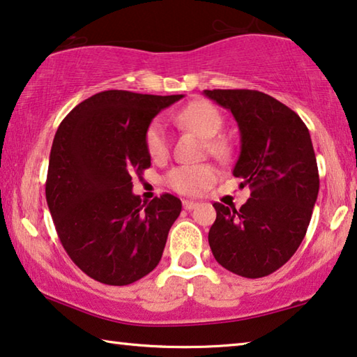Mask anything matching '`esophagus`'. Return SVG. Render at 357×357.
Returning <instances> with one entry per match:
<instances>
[{
	"label": "esophagus",
	"mask_w": 357,
	"mask_h": 357,
	"mask_svg": "<svg viewBox=\"0 0 357 357\" xmlns=\"http://www.w3.org/2000/svg\"><path fill=\"white\" fill-rule=\"evenodd\" d=\"M197 205H199V204H197V202H194V200H183V206H184L185 210H189V211L194 210Z\"/></svg>",
	"instance_id": "esophagus-1"
}]
</instances>
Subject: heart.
I'll return each mask as SVG.
<instances>
[{"label":"heart","instance_id":"1","mask_svg":"<svg viewBox=\"0 0 357 357\" xmlns=\"http://www.w3.org/2000/svg\"><path fill=\"white\" fill-rule=\"evenodd\" d=\"M181 126L197 132V135L205 137L208 151L221 155L225 153V146L220 141L211 139L215 137L222 128V116L215 105L206 102V100H195L179 112L174 116ZM146 151L153 160H162L167 157L169 149L168 131L160 120H153L149 125L146 136ZM216 181V169L210 165H179L168 172L165 183L168 188L176 190L184 195H199L205 192L206 189Z\"/></svg>","mask_w":357,"mask_h":357}]
</instances>
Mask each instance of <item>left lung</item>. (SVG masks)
<instances>
[{
    "label": "left lung",
    "mask_w": 357,
    "mask_h": 357,
    "mask_svg": "<svg viewBox=\"0 0 357 357\" xmlns=\"http://www.w3.org/2000/svg\"><path fill=\"white\" fill-rule=\"evenodd\" d=\"M204 94L236 119L241 155L232 174L252 190L238 210L213 204L210 248L231 273L264 278L294 257L310 226L319 192L310 131L294 110L261 91L205 89Z\"/></svg>",
    "instance_id": "1"
}]
</instances>
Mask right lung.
I'll use <instances>...</instances> for the list:
<instances>
[{"mask_svg": "<svg viewBox=\"0 0 357 357\" xmlns=\"http://www.w3.org/2000/svg\"><path fill=\"white\" fill-rule=\"evenodd\" d=\"M181 98L110 89L79 102L57 128L46 202L62 247L94 280L128 285L160 261L183 205L172 194L142 204L131 179L151 167L152 119Z\"/></svg>", "mask_w": 357, "mask_h": 357, "instance_id": "add662e5", "label": "right lung"}]
</instances>
